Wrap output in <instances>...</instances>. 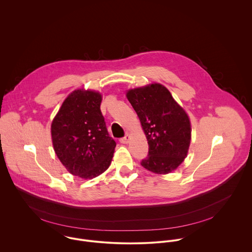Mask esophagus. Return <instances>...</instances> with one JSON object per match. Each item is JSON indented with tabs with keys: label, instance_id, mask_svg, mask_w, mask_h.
<instances>
[{
	"label": "esophagus",
	"instance_id": "obj_1",
	"mask_svg": "<svg viewBox=\"0 0 252 252\" xmlns=\"http://www.w3.org/2000/svg\"><path fill=\"white\" fill-rule=\"evenodd\" d=\"M119 141H120V143H121V144H128V143H129V141H130V136H129L128 134H126V135H125V137L121 138Z\"/></svg>",
	"mask_w": 252,
	"mask_h": 252
}]
</instances>
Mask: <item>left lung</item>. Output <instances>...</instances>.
Listing matches in <instances>:
<instances>
[{
  "mask_svg": "<svg viewBox=\"0 0 252 252\" xmlns=\"http://www.w3.org/2000/svg\"><path fill=\"white\" fill-rule=\"evenodd\" d=\"M127 98L137 112L148 143L141 165L155 174H169L186 157L190 140L189 117L159 83L131 89Z\"/></svg>",
  "mask_w": 252,
  "mask_h": 252,
  "instance_id": "left-lung-1",
  "label": "left lung"
}]
</instances>
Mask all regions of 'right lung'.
Instances as JSON below:
<instances>
[{
	"label": "right lung",
	"instance_id": "obj_1",
	"mask_svg": "<svg viewBox=\"0 0 252 252\" xmlns=\"http://www.w3.org/2000/svg\"><path fill=\"white\" fill-rule=\"evenodd\" d=\"M101 102L98 92L75 90L51 124L57 157L72 175L85 180L108 169L116 145L108 134Z\"/></svg>",
	"mask_w": 252,
	"mask_h": 252
}]
</instances>
